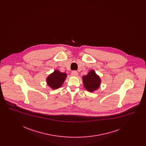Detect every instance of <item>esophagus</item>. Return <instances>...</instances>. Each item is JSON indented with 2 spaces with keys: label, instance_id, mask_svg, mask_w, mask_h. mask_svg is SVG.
Wrapping results in <instances>:
<instances>
[{
  "label": "esophagus",
  "instance_id": "obj_1",
  "mask_svg": "<svg viewBox=\"0 0 146 146\" xmlns=\"http://www.w3.org/2000/svg\"><path fill=\"white\" fill-rule=\"evenodd\" d=\"M71 75H72V76H78V72H77L76 71V70H73V71H72V73H71Z\"/></svg>",
  "mask_w": 146,
  "mask_h": 146
}]
</instances>
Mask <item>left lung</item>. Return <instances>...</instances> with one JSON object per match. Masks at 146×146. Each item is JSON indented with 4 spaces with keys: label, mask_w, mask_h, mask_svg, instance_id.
Segmentation results:
<instances>
[{
    "label": "left lung",
    "mask_w": 146,
    "mask_h": 146,
    "mask_svg": "<svg viewBox=\"0 0 146 146\" xmlns=\"http://www.w3.org/2000/svg\"><path fill=\"white\" fill-rule=\"evenodd\" d=\"M101 79L94 70H91L86 76H83V83L85 88L89 92L96 90L100 86Z\"/></svg>",
    "instance_id": "1"
}]
</instances>
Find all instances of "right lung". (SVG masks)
Masks as SVG:
<instances>
[{
  "mask_svg": "<svg viewBox=\"0 0 146 146\" xmlns=\"http://www.w3.org/2000/svg\"><path fill=\"white\" fill-rule=\"evenodd\" d=\"M67 77V74L55 70L46 78V83L52 89H56L62 86Z\"/></svg>",
  "mask_w": 146,
  "mask_h": 146,
  "instance_id": "1",
  "label": "right lung"
}]
</instances>
